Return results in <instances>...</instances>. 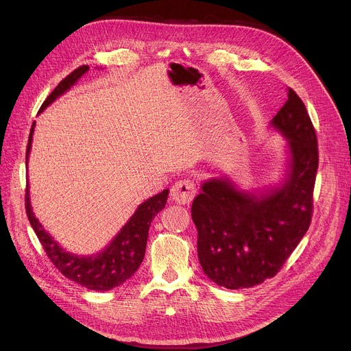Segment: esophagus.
<instances>
[{"instance_id": "34e87169", "label": "esophagus", "mask_w": 351, "mask_h": 351, "mask_svg": "<svg viewBox=\"0 0 351 351\" xmlns=\"http://www.w3.org/2000/svg\"><path fill=\"white\" fill-rule=\"evenodd\" d=\"M196 195V186L192 180H178L171 189V199L179 205H186L193 200Z\"/></svg>"}]
</instances>
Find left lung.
Returning <instances> with one entry per match:
<instances>
[{
    "mask_svg": "<svg viewBox=\"0 0 351 351\" xmlns=\"http://www.w3.org/2000/svg\"><path fill=\"white\" fill-rule=\"evenodd\" d=\"M270 128L287 142L279 183L250 192L228 175L210 178L192 204L199 263L212 282L226 289H247L273 278L310 226L317 138L291 88Z\"/></svg>",
    "mask_w": 351,
    "mask_h": 351,
    "instance_id": "obj_1",
    "label": "left lung"
}]
</instances>
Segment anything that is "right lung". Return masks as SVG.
<instances>
[{"instance_id":"1","label":"right lung","mask_w":351,"mask_h":351,"mask_svg":"<svg viewBox=\"0 0 351 351\" xmlns=\"http://www.w3.org/2000/svg\"><path fill=\"white\" fill-rule=\"evenodd\" d=\"M89 69L88 65L80 66L69 75L62 80L58 86L55 88L51 95L40 108V114L49 106L55 99L64 95L66 90L75 85L78 80L86 73ZM35 122L31 126V132L28 138L25 165L28 168V159L32 145ZM169 189H165L160 193L146 199L143 204L138 206L135 213L128 220L125 226L118 232V234L110 241V243L101 252L94 254H75L66 252L53 237L43 228L40 220L35 217L31 206L29 197V185L27 183L25 193V209L29 223L34 232L38 236L43 247L45 249L49 261L53 263L66 279L75 282L89 290L106 291L112 290L117 286H121L128 279H131L135 271L139 269L146 249L147 233L154 217L165 208L168 200Z\"/></svg>"}]
</instances>
